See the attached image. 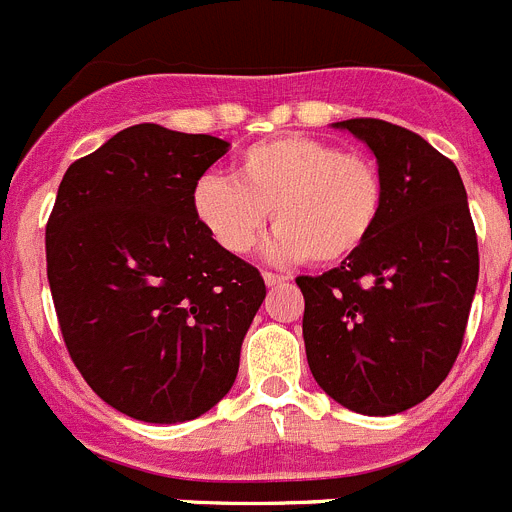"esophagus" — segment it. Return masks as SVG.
Returning a JSON list of instances; mask_svg holds the SVG:
<instances>
[{"label": "esophagus", "mask_w": 512, "mask_h": 512, "mask_svg": "<svg viewBox=\"0 0 512 512\" xmlns=\"http://www.w3.org/2000/svg\"><path fill=\"white\" fill-rule=\"evenodd\" d=\"M262 280H265L267 288H275V285H283L288 278H285V275H278V273H262Z\"/></svg>", "instance_id": "1"}]
</instances>
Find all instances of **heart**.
Here are the masks:
<instances>
[{
  "label": "heart",
  "mask_w": 512,
  "mask_h": 512,
  "mask_svg": "<svg viewBox=\"0 0 512 512\" xmlns=\"http://www.w3.org/2000/svg\"><path fill=\"white\" fill-rule=\"evenodd\" d=\"M382 204L372 160L301 132L255 142L234 163V181L206 176L191 196L196 222L229 255L255 247L273 209L278 232L267 255L313 265H336L362 250Z\"/></svg>",
  "instance_id": "b5f03b06"
}]
</instances>
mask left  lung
Here are the masks:
<instances>
[{
    "mask_svg": "<svg viewBox=\"0 0 512 512\" xmlns=\"http://www.w3.org/2000/svg\"><path fill=\"white\" fill-rule=\"evenodd\" d=\"M377 158L385 204L362 250L296 278L313 380L362 416L403 413L449 375L467 329L480 252L457 165L416 132L347 119Z\"/></svg>",
    "mask_w": 512,
    "mask_h": 512,
    "instance_id": "obj_1",
    "label": "left lung"
}]
</instances>
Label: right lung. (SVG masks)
<instances>
[{
    "mask_svg": "<svg viewBox=\"0 0 512 512\" xmlns=\"http://www.w3.org/2000/svg\"><path fill=\"white\" fill-rule=\"evenodd\" d=\"M229 150L160 124L117 132L66 170L45 227L48 283L73 365L124 416L183 423L214 408L265 280L191 209Z\"/></svg>",
    "mask_w": 512,
    "mask_h": 512,
    "instance_id": "1",
    "label": "right lung"
}]
</instances>
